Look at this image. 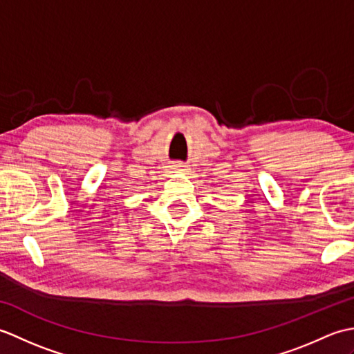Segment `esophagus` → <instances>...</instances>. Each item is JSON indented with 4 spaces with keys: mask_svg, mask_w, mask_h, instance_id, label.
<instances>
[{
    "mask_svg": "<svg viewBox=\"0 0 354 354\" xmlns=\"http://www.w3.org/2000/svg\"><path fill=\"white\" fill-rule=\"evenodd\" d=\"M175 167H176V169H179V170H185L187 165H185V164H183V162H178V164H175Z\"/></svg>",
    "mask_w": 354,
    "mask_h": 354,
    "instance_id": "1",
    "label": "esophagus"
}]
</instances>
